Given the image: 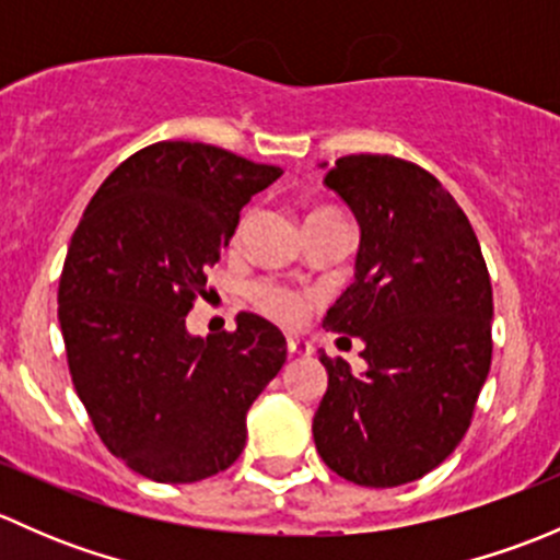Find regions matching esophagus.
Here are the masks:
<instances>
[{
  "mask_svg": "<svg viewBox=\"0 0 560 560\" xmlns=\"http://www.w3.org/2000/svg\"><path fill=\"white\" fill-rule=\"evenodd\" d=\"M287 349H290V354H303V358L314 352L312 341L303 336H298V332H290V336H287Z\"/></svg>",
  "mask_w": 560,
  "mask_h": 560,
  "instance_id": "34e87169",
  "label": "esophagus"
}]
</instances>
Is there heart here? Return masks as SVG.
<instances>
[{"label":"heart","instance_id":"b5f03b06","mask_svg":"<svg viewBox=\"0 0 560 560\" xmlns=\"http://www.w3.org/2000/svg\"><path fill=\"white\" fill-rule=\"evenodd\" d=\"M252 298L259 312L268 314L276 322H284V325H292L306 312V301L298 292L279 284H257L252 290Z\"/></svg>","mask_w":560,"mask_h":560}]
</instances>
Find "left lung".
I'll use <instances>...</instances> for the list:
<instances>
[{"instance_id": "8db88e82", "label": "left lung", "mask_w": 560, "mask_h": 560, "mask_svg": "<svg viewBox=\"0 0 560 560\" xmlns=\"http://www.w3.org/2000/svg\"><path fill=\"white\" fill-rule=\"evenodd\" d=\"M325 184L358 219L360 246L322 327L358 336L365 371L319 354L314 444L338 477L395 488L447 460L468 431L490 371L493 290L466 213L420 165L352 154Z\"/></svg>"}]
</instances>
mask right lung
<instances>
[{
	"instance_id": "right-lung-1",
	"label": "right lung",
	"mask_w": 560,
	"mask_h": 560,
	"mask_svg": "<svg viewBox=\"0 0 560 560\" xmlns=\"http://www.w3.org/2000/svg\"><path fill=\"white\" fill-rule=\"evenodd\" d=\"M284 173L206 143L162 140L116 167L83 211L59 279L72 385L100 439L154 482H197L238 460L246 411L287 360L276 325L191 336L206 268L241 208Z\"/></svg>"
}]
</instances>
